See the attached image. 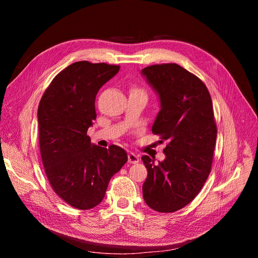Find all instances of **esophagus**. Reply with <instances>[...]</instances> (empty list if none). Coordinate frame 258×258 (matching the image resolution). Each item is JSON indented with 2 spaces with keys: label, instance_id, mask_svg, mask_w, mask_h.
Returning <instances> with one entry per match:
<instances>
[{
  "label": "esophagus",
  "instance_id": "1",
  "mask_svg": "<svg viewBox=\"0 0 258 258\" xmlns=\"http://www.w3.org/2000/svg\"><path fill=\"white\" fill-rule=\"evenodd\" d=\"M139 160H140L139 155H137L135 153H131V152L128 154V161L130 163H137V162H139Z\"/></svg>",
  "mask_w": 258,
  "mask_h": 258
}]
</instances>
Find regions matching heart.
<instances>
[{
	"label": "heart",
	"instance_id": "1",
	"mask_svg": "<svg viewBox=\"0 0 258 258\" xmlns=\"http://www.w3.org/2000/svg\"><path fill=\"white\" fill-rule=\"evenodd\" d=\"M131 91H137V92H141V93H144L145 95V92H144V90L142 89V88H140V87H134L131 89Z\"/></svg>",
	"mask_w": 258,
	"mask_h": 258
}]
</instances>
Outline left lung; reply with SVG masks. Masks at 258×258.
<instances>
[{
  "label": "left lung",
  "mask_w": 258,
  "mask_h": 258,
  "mask_svg": "<svg viewBox=\"0 0 258 258\" xmlns=\"http://www.w3.org/2000/svg\"><path fill=\"white\" fill-rule=\"evenodd\" d=\"M142 74L160 98L152 132L167 143L162 162L142 157L143 198L157 212H175L195 199L212 169L217 135L212 99L199 77L176 63L146 67Z\"/></svg>",
  "instance_id": "8db88e82"
}]
</instances>
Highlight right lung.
I'll return each mask as SVG.
<instances>
[{"label": "right lung", "mask_w": 258, "mask_h": 258, "mask_svg": "<svg viewBox=\"0 0 258 258\" xmlns=\"http://www.w3.org/2000/svg\"><path fill=\"white\" fill-rule=\"evenodd\" d=\"M119 68L74 62L54 76L38 104V143L46 176L53 191L75 209L98 206L110 179L128 160L121 147L92 145L87 136L97 118V93Z\"/></svg>", "instance_id": "add662e5"}]
</instances>
